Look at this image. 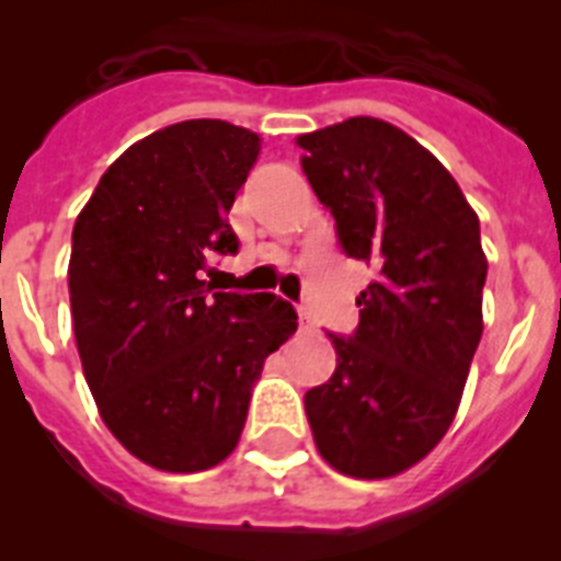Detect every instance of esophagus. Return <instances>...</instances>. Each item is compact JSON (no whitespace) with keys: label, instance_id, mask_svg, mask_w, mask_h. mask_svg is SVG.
<instances>
[{"label":"esophagus","instance_id":"obj_1","mask_svg":"<svg viewBox=\"0 0 561 561\" xmlns=\"http://www.w3.org/2000/svg\"><path fill=\"white\" fill-rule=\"evenodd\" d=\"M299 325H302L306 332H311V329H314V317H311V311H308L306 306H299Z\"/></svg>","mask_w":561,"mask_h":561}]
</instances>
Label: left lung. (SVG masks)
<instances>
[{
	"mask_svg": "<svg viewBox=\"0 0 561 561\" xmlns=\"http://www.w3.org/2000/svg\"><path fill=\"white\" fill-rule=\"evenodd\" d=\"M297 145L343 253L378 271L355 334H329L337 367L306 392L308 425L341 474L392 478L460 408L483 334L480 220L443 162L390 122L355 116Z\"/></svg>",
	"mask_w": 561,
	"mask_h": 561,
	"instance_id": "obj_1",
	"label": "left lung"
}]
</instances>
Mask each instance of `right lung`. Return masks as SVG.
Instances as JSON below:
<instances>
[{"label":"right lung","instance_id":"right-lung-1","mask_svg":"<svg viewBox=\"0 0 561 561\" xmlns=\"http://www.w3.org/2000/svg\"><path fill=\"white\" fill-rule=\"evenodd\" d=\"M262 139L220 118L162 127L118 157L72 229L69 302L92 399L160 471H206L244 431L264 358L297 332L276 294L203 279L238 253L229 209Z\"/></svg>","mask_w":561,"mask_h":561}]
</instances>
